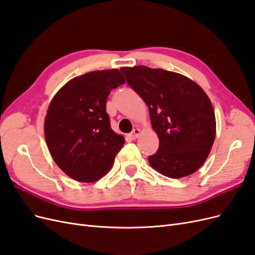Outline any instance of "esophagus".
Returning a JSON list of instances; mask_svg holds the SVG:
<instances>
[{"instance_id": "1", "label": "esophagus", "mask_w": 255, "mask_h": 255, "mask_svg": "<svg viewBox=\"0 0 255 255\" xmlns=\"http://www.w3.org/2000/svg\"><path fill=\"white\" fill-rule=\"evenodd\" d=\"M139 134H140V129L139 128H134L133 132L129 134V136H130V138H132V139H137L138 136H139Z\"/></svg>"}]
</instances>
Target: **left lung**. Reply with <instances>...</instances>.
Returning a JSON list of instances; mask_svg holds the SVG:
<instances>
[{
    "instance_id": "8db88e82",
    "label": "left lung",
    "mask_w": 255,
    "mask_h": 255,
    "mask_svg": "<svg viewBox=\"0 0 255 255\" xmlns=\"http://www.w3.org/2000/svg\"><path fill=\"white\" fill-rule=\"evenodd\" d=\"M129 87L148 105L159 148L149 156L159 173L180 179L196 172L206 160L216 136L211 100L182 74L146 66L123 67Z\"/></svg>"
}]
</instances>
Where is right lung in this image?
I'll return each instance as SVG.
<instances>
[{
  "mask_svg": "<svg viewBox=\"0 0 255 255\" xmlns=\"http://www.w3.org/2000/svg\"><path fill=\"white\" fill-rule=\"evenodd\" d=\"M125 83L117 69L92 71L69 81L51 101L44 119L45 141L54 161L73 180L101 179L125 144L106 113L111 90Z\"/></svg>",
  "mask_w": 255,
  "mask_h": 255,
  "instance_id": "1",
  "label": "right lung"
}]
</instances>
